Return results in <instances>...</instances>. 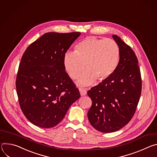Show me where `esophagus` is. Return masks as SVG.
<instances>
[{
  "label": "esophagus",
  "instance_id": "esophagus-1",
  "mask_svg": "<svg viewBox=\"0 0 157 157\" xmlns=\"http://www.w3.org/2000/svg\"><path fill=\"white\" fill-rule=\"evenodd\" d=\"M79 91H80V95L82 96H83V95H85L86 94V90L83 89V88H80L79 89Z\"/></svg>",
  "mask_w": 157,
  "mask_h": 157
}]
</instances>
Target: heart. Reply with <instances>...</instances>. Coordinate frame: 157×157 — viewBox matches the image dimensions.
<instances>
[{"label": "heart", "instance_id": "heart-1", "mask_svg": "<svg viewBox=\"0 0 157 157\" xmlns=\"http://www.w3.org/2000/svg\"><path fill=\"white\" fill-rule=\"evenodd\" d=\"M120 59V49L116 41L96 37H86L78 42L74 52H67L63 57V66L71 78L90 85L96 80L109 78L117 70Z\"/></svg>", "mask_w": 157, "mask_h": 157}]
</instances>
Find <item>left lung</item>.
<instances>
[{"label":"left lung","mask_w":157,"mask_h":157,"mask_svg":"<svg viewBox=\"0 0 157 157\" xmlns=\"http://www.w3.org/2000/svg\"><path fill=\"white\" fill-rule=\"evenodd\" d=\"M112 37L120 49L118 66L112 75L87 92L92 101L89 120L94 128L103 133L116 132L128 124L142 92L141 73L135 52L117 35Z\"/></svg>","instance_id":"obj_1"}]
</instances>
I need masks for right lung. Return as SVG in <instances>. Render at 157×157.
Returning a JSON list of instances; mask_svg holds the SVG:
<instances>
[{
    "label": "right lung",
    "instance_id": "obj_1",
    "mask_svg": "<svg viewBox=\"0 0 157 157\" xmlns=\"http://www.w3.org/2000/svg\"><path fill=\"white\" fill-rule=\"evenodd\" d=\"M80 34L48 32L24 52L16 90L24 115L33 125L44 128L56 126L80 97L63 66L64 55Z\"/></svg>",
    "mask_w": 157,
    "mask_h": 157
}]
</instances>
